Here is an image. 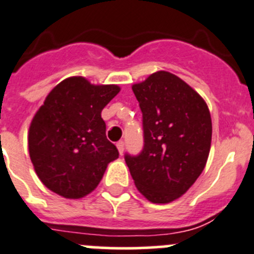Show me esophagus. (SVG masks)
Instances as JSON below:
<instances>
[{
  "instance_id": "obj_1",
  "label": "esophagus",
  "mask_w": 254,
  "mask_h": 254,
  "mask_svg": "<svg viewBox=\"0 0 254 254\" xmlns=\"http://www.w3.org/2000/svg\"><path fill=\"white\" fill-rule=\"evenodd\" d=\"M124 146H125V144L123 140H120L116 143V148H118V150H119L120 155H123V153H124Z\"/></svg>"
}]
</instances>
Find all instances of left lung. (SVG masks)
<instances>
[{
  "label": "left lung",
  "instance_id": "1",
  "mask_svg": "<svg viewBox=\"0 0 254 254\" xmlns=\"http://www.w3.org/2000/svg\"><path fill=\"white\" fill-rule=\"evenodd\" d=\"M143 114V150L125 154L138 190L151 203H169L202 174L212 141V119L202 96L167 71L132 85Z\"/></svg>",
  "mask_w": 254,
  "mask_h": 254
}]
</instances>
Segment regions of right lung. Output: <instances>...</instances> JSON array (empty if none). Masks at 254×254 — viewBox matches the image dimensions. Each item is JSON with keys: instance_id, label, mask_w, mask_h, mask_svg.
<instances>
[{"instance_id": "1", "label": "right lung", "mask_w": 254, "mask_h": 254, "mask_svg": "<svg viewBox=\"0 0 254 254\" xmlns=\"http://www.w3.org/2000/svg\"><path fill=\"white\" fill-rule=\"evenodd\" d=\"M120 91L81 76L51 90L31 122L28 151L40 181L64 198L91 193L119 151L106 139L101 110Z\"/></svg>"}]
</instances>
